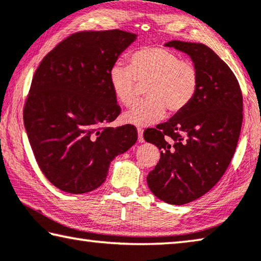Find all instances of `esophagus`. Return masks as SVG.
<instances>
[{
  "instance_id": "obj_1",
  "label": "esophagus",
  "mask_w": 261,
  "mask_h": 261,
  "mask_svg": "<svg viewBox=\"0 0 261 261\" xmlns=\"http://www.w3.org/2000/svg\"><path fill=\"white\" fill-rule=\"evenodd\" d=\"M137 132H138V142L143 143L144 137H143V129H142V127H137Z\"/></svg>"
}]
</instances>
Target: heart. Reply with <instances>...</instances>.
<instances>
[{"instance_id": "b5f03b06", "label": "heart", "mask_w": 261, "mask_h": 261, "mask_svg": "<svg viewBox=\"0 0 261 261\" xmlns=\"http://www.w3.org/2000/svg\"><path fill=\"white\" fill-rule=\"evenodd\" d=\"M198 71L189 61L161 46L143 47L130 56V66L114 64L109 81L117 100L130 107L137 98V85L148 82L146 100L138 102L124 114L127 123L146 126L160 121L165 111L179 113L195 96L198 88Z\"/></svg>"}]
</instances>
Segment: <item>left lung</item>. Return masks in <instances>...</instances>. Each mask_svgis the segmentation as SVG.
<instances>
[{"label": "left lung", "instance_id": "8db88e82", "mask_svg": "<svg viewBox=\"0 0 261 261\" xmlns=\"http://www.w3.org/2000/svg\"><path fill=\"white\" fill-rule=\"evenodd\" d=\"M166 46L187 53L200 80L184 110L144 131L161 151L147 185L161 201L181 205L208 193L225 173L241 134L243 95L229 66L204 44L172 40Z\"/></svg>", "mask_w": 261, "mask_h": 261}]
</instances>
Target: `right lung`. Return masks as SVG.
<instances>
[{
    "label": "right lung",
    "mask_w": 261,
    "mask_h": 261,
    "mask_svg": "<svg viewBox=\"0 0 261 261\" xmlns=\"http://www.w3.org/2000/svg\"><path fill=\"white\" fill-rule=\"evenodd\" d=\"M136 37L117 29L75 32L36 69L23 109L24 126L40 171L66 193L100 187L115 156L137 142L131 124L109 126L121 114L110 67Z\"/></svg>",
    "instance_id": "right-lung-1"
}]
</instances>
